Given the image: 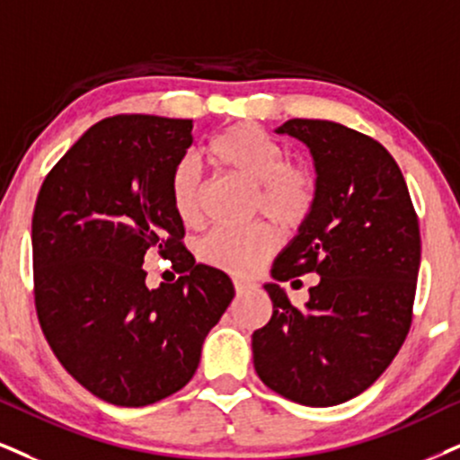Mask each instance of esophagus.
I'll return each instance as SVG.
<instances>
[{
    "label": "esophagus",
    "mask_w": 460,
    "mask_h": 460,
    "mask_svg": "<svg viewBox=\"0 0 460 460\" xmlns=\"http://www.w3.org/2000/svg\"><path fill=\"white\" fill-rule=\"evenodd\" d=\"M252 288V283L245 281V279H234V290L236 294H243L245 290H249Z\"/></svg>",
    "instance_id": "obj_1"
}]
</instances>
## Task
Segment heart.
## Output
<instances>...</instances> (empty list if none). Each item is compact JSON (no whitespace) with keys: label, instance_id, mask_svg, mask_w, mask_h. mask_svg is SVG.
I'll return each mask as SVG.
<instances>
[{"label":"heart","instance_id":"heart-1","mask_svg":"<svg viewBox=\"0 0 460 460\" xmlns=\"http://www.w3.org/2000/svg\"><path fill=\"white\" fill-rule=\"evenodd\" d=\"M215 166L256 185V211L279 226L298 230L309 219L317 198V179L305 164L286 162V151L277 140L253 123H239L208 143ZM170 196L179 219L190 228L204 219V190L198 168L181 162L170 177ZM277 232L269 224L247 230L219 228L198 245V258L213 269L232 275H252L277 249Z\"/></svg>","mask_w":460,"mask_h":460}]
</instances>
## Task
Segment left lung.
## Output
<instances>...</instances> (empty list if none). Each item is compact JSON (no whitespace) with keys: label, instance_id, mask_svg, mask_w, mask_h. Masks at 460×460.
Instances as JSON below:
<instances>
[{"label":"left lung","instance_id":"1","mask_svg":"<svg viewBox=\"0 0 460 460\" xmlns=\"http://www.w3.org/2000/svg\"><path fill=\"white\" fill-rule=\"evenodd\" d=\"M277 134L309 146L317 198L264 286L273 317L252 334L253 367L294 403L331 407L365 393L403 345L420 228L403 172L377 140L322 119H290ZM307 272L321 281L298 310L279 281Z\"/></svg>","mask_w":460,"mask_h":460}]
</instances>
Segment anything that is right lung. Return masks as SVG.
Wrapping results in <instances>:
<instances>
[{
    "instance_id": "1",
    "label": "right lung",
    "mask_w": 460,
    "mask_h": 460,
    "mask_svg": "<svg viewBox=\"0 0 460 460\" xmlns=\"http://www.w3.org/2000/svg\"><path fill=\"white\" fill-rule=\"evenodd\" d=\"M191 119H102L47 174L33 208V294L57 360L89 393L145 407L194 377L202 343L234 296L224 270L196 264L170 177L194 143ZM157 251L181 275L146 288Z\"/></svg>"
}]
</instances>
